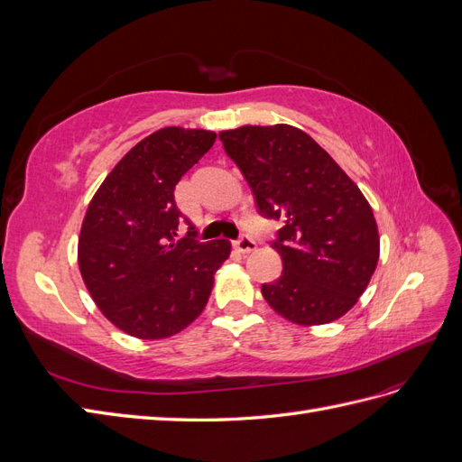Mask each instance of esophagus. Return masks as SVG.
I'll return each instance as SVG.
<instances>
[{
	"instance_id": "1",
	"label": "esophagus",
	"mask_w": 462,
	"mask_h": 462,
	"mask_svg": "<svg viewBox=\"0 0 462 462\" xmlns=\"http://www.w3.org/2000/svg\"><path fill=\"white\" fill-rule=\"evenodd\" d=\"M235 246H236V250H239V253L248 254V253H254V250H256V241L253 239V236L243 235L241 239L235 243Z\"/></svg>"
}]
</instances>
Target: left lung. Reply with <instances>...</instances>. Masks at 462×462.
<instances>
[{
    "label": "left lung",
    "mask_w": 462,
    "mask_h": 462,
    "mask_svg": "<svg viewBox=\"0 0 462 462\" xmlns=\"http://www.w3.org/2000/svg\"><path fill=\"white\" fill-rule=\"evenodd\" d=\"M260 212L283 221L273 243L283 272L262 285L272 309L297 326L345 316L366 291L380 260L372 206L312 136L292 125L221 131Z\"/></svg>",
    "instance_id": "1"
}]
</instances>
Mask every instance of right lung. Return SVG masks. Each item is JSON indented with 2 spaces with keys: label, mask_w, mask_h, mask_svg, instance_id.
Listing matches in <instances>:
<instances>
[{
  "label": "right lung",
  "mask_w": 462,
  "mask_h": 462,
  "mask_svg": "<svg viewBox=\"0 0 462 462\" xmlns=\"http://www.w3.org/2000/svg\"><path fill=\"white\" fill-rule=\"evenodd\" d=\"M214 143L216 133L204 129L152 133L117 162L88 204L77 248L82 282L100 312L131 337L158 341L190 326L231 254L229 241L200 243L194 227L175 239V185Z\"/></svg>",
  "instance_id": "1"
}]
</instances>
